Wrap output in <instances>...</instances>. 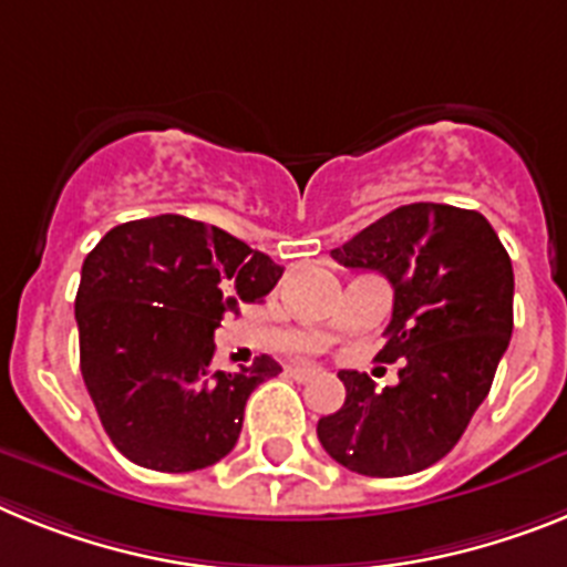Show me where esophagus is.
<instances>
[{
    "instance_id": "1",
    "label": "esophagus",
    "mask_w": 567,
    "mask_h": 567,
    "mask_svg": "<svg viewBox=\"0 0 567 567\" xmlns=\"http://www.w3.org/2000/svg\"><path fill=\"white\" fill-rule=\"evenodd\" d=\"M288 373L297 379V382H311L313 377H319L317 368H311V365H290Z\"/></svg>"
}]
</instances>
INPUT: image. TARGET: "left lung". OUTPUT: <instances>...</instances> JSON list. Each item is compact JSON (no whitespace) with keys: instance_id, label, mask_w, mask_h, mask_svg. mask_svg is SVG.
Segmentation results:
<instances>
[{"instance_id":"obj_1","label":"left lung","mask_w":567,"mask_h":567,"mask_svg":"<svg viewBox=\"0 0 567 567\" xmlns=\"http://www.w3.org/2000/svg\"><path fill=\"white\" fill-rule=\"evenodd\" d=\"M344 268L377 270L393 288L385 362L400 382L377 391L339 371L344 405L317 436L339 465L365 476H408L440 462L488 396L514 331V268L476 210L413 202L333 248Z\"/></svg>"}]
</instances>
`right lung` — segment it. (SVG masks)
<instances>
[{
	"mask_svg": "<svg viewBox=\"0 0 567 567\" xmlns=\"http://www.w3.org/2000/svg\"><path fill=\"white\" fill-rule=\"evenodd\" d=\"M282 277L268 254L223 228L162 214L116 225L82 265L79 368L122 456L151 471H199L234 451L245 402L282 368L216 371L225 313Z\"/></svg>",
	"mask_w": 567,
	"mask_h": 567,
	"instance_id": "right-lung-1",
	"label": "right lung"
}]
</instances>
